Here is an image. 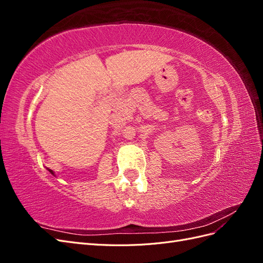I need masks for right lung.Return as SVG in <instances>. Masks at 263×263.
I'll use <instances>...</instances> for the list:
<instances>
[{
  "label": "right lung",
  "mask_w": 263,
  "mask_h": 263,
  "mask_svg": "<svg viewBox=\"0 0 263 263\" xmlns=\"http://www.w3.org/2000/svg\"><path fill=\"white\" fill-rule=\"evenodd\" d=\"M47 170H48V171H49V172L52 174V176H54V172H53L51 169H48V168H47Z\"/></svg>",
  "instance_id": "obj_1"
}]
</instances>
